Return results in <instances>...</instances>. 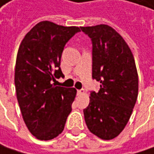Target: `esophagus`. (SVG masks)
<instances>
[{
  "mask_svg": "<svg viewBox=\"0 0 154 154\" xmlns=\"http://www.w3.org/2000/svg\"><path fill=\"white\" fill-rule=\"evenodd\" d=\"M78 94L83 95V94H85V91L84 90H79V91H78Z\"/></svg>",
  "mask_w": 154,
  "mask_h": 154,
  "instance_id": "1",
  "label": "esophagus"
}]
</instances>
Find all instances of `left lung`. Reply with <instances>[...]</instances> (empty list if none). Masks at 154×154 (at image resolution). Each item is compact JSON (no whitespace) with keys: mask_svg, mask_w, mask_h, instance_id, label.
<instances>
[{"mask_svg":"<svg viewBox=\"0 0 154 154\" xmlns=\"http://www.w3.org/2000/svg\"><path fill=\"white\" fill-rule=\"evenodd\" d=\"M92 41V79L100 83L84 109L86 125L98 138L113 140L123 131L138 98L139 76L132 51L108 25L80 26Z\"/></svg>","mask_w":154,"mask_h":154,"instance_id":"left-lung-1","label":"left lung"}]
</instances>
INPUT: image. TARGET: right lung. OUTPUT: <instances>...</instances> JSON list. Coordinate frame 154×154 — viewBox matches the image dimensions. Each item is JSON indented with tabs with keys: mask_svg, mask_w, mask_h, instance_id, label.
<instances>
[{
	"mask_svg": "<svg viewBox=\"0 0 154 154\" xmlns=\"http://www.w3.org/2000/svg\"><path fill=\"white\" fill-rule=\"evenodd\" d=\"M79 31V26L41 21L20 43L14 70L16 97L26 126L38 140L56 138L72 111L76 90L52 82L63 76L60 68L63 47Z\"/></svg>",
	"mask_w": 154,
	"mask_h": 154,
	"instance_id": "add662e5",
	"label": "right lung"
}]
</instances>
